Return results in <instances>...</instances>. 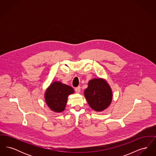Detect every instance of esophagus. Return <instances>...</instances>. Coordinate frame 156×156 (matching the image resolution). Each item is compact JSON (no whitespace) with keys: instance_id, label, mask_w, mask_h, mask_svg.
<instances>
[{"instance_id":"1","label":"esophagus","mask_w":156,"mask_h":156,"mask_svg":"<svg viewBox=\"0 0 156 156\" xmlns=\"http://www.w3.org/2000/svg\"><path fill=\"white\" fill-rule=\"evenodd\" d=\"M75 90L76 91V92H77V93H80V91H81V87H78L75 88Z\"/></svg>"}]
</instances>
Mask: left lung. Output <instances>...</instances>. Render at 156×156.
Segmentation results:
<instances>
[{"label": "left lung", "instance_id": "obj_1", "mask_svg": "<svg viewBox=\"0 0 156 156\" xmlns=\"http://www.w3.org/2000/svg\"><path fill=\"white\" fill-rule=\"evenodd\" d=\"M84 96L92 109L102 112L111 104L112 91L106 81L101 78H94L88 82Z\"/></svg>", "mask_w": 156, "mask_h": 156}]
</instances>
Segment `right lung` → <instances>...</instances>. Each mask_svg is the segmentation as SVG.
Returning <instances> with one entry per match:
<instances>
[{
    "mask_svg": "<svg viewBox=\"0 0 156 156\" xmlns=\"http://www.w3.org/2000/svg\"><path fill=\"white\" fill-rule=\"evenodd\" d=\"M74 92V90L70 86L61 82H53L45 90V101L51 110L60 113L66 108L68 95Z\"/></svg>",
    "mask_w": 156,
    "mask_h": 156,
    "instance_id": "1",
    "label": "right lung"
}]
</instances>
